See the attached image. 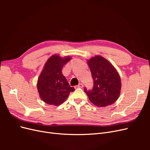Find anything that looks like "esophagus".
Masks as SVG:
<instances>
[{
	"mask_svg": "<svg viewBox=\"0 0 150 150\" xmlns=\"http://www.w3.org/2000/svg\"><path fill=\"white\" fill-rule=\"evenodd\" d=\"M83 87V84L80 83V84H79L78 85L75 86H74V88H75V89H77V88H82Z\"/></svg>",
	"mask_w": 150,
	"mask_h": 150,
	"instance_id": "obj_1",
	"label": "esophagus"
}]
</instances>
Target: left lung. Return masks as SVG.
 Listing matches in <instances>:
<instances>
[{"label":"left lung","instance_id":"left-lung-1","mask_svg":"<svg viewBox=\"0 0 150 150\" xmlns=\"http://www.w3.org/2000/svg\"><path fill=\"white\" fill-rule=\"evenodd\" d=\"M93 79V88L84 92L89 100L98 107H105L114 103L121 91L120 77L111 63L102 56H96L88 61Z\"/></svg>","mask_w":150,"mask_h":150}]
</instances>
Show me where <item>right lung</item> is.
Returning a JSON list of instances; mask_svg holds the SVG:
<instances>
[{
	"instance_id": "right-lung-1",
	"label": "right lung",
	"mask_w": 150,
	"mask_h": 150,
	"mask_svg": "<svg viewBox=\"0 0 150 150\" xmlns=\"http://www.w3.org/2000/svg\"><path fill=\"white\" fill-rule=\"evenodd\" d=\"M70 59V57L62 58L53 55L46 62L37 85L39 96L46 103L59 105L67 98L71 92L75 90L71 87L62 73L63 66Z\"/></svg>"
}]
</instances>
